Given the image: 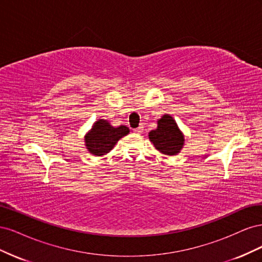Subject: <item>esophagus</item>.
<instances>
[{"label": "esophagus", "mask_w": 262, "mask_h": 262, "mask_svg": "<svg viewBox=\"0 0 262 262\" xmlns=\"http://www.w3.org/2000/svg\"><path fill=\"white\" fill-rule=\"evenodd\" d=\"M134 132H136V133H142V132H143V125H140L139 128L134 129Z\"/></svg>", "instance_id": "obj_1"}]
</instances>
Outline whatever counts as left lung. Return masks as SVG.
<instances>
[{"label": "left lung", "mask_w": 262, "mask_h": 262, "mask_svg": "<svg viewBox=\"0 0 262 262\" xmlns=\"http://www.w3.org/2000/svg\"><path fill=\"white\" fill-rule=\"evenodd\" d=\"M148 139L162 154L173 156L185 145V136L170 115L165 114L157 120V128L148 132Z\"/></svg>", "instance_id": "8db88e82"}]
</instances>
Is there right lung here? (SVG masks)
<instances>
[{
  "label": "right lung",
  "instance_id": "obj_1",
  "mask_svg": "<svg viewBox=\"0 0 262 262\" xmlns=\"http://www.w3.org/2000/svg\"><path fill=\"white\" fill-rule=\"evenodd\" d=\"M128 126H113L108 120L98 119L85 134L84 142L89 152L95 156L106 155L112 150L117 142L129 134Z\"/></svg>",
  "mask_w": 262,
  "mask_h": 262
}]
</instances>
